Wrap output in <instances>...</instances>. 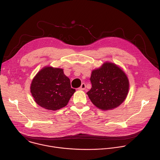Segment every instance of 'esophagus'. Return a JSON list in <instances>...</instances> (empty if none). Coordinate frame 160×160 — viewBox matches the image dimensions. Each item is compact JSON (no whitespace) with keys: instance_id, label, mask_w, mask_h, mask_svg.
Here are the masks:
<instances>
[{"instance_id":"obj_1","label":"esophagus","mask_w":160,"mask_h":160,"mask_svg":"<svg viewBox=\"0 0 160 160\" xmlns=\"http://www.w3.org/2000/svg\"><path fill=\"white\" fill-rule=\"evenodd\" d=\"M86 88V85L85 84V83H82V85H81V86L80 87V88H79V90H85Z\"/></svg>"}]
</instances>
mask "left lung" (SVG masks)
<instances>
[{
    "mask_svg": "<svg viewBox=\"0 0 160 160\" xmlns=\"http://www.w3.org/2000/svg\"><path fill=\"white\" fill-rule=\"evenodd\" d=\"M92 88L87 93L98 108L111 110L118 107L127 98L129 80L121 68L113 62H105L92 70L90 77Z\"/></svg>",
    "mask_w": 160,
    "mask_h": 160,
    "instance_id": "8db88e82",
    "label": "left lung"
}]
</instances>
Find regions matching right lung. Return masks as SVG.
I'll return each instance as SVG.
<instances>
[{
	"label": "right lung",
	"instance_id": "right-lung-1",
	"mask_svg": "<svg viewBox=\"0 0 160 160\" xmlns=\"http://www.w3.org/2000/svg\"><path fill=\"white\" fill-rule=\"evenodd\" d=\"M30 92L35 102L48 110L56 111L66 106L75 92L63 69L45 66L34 77Z\"/></svg>",
	"mask_w": 160,
	"mask_h": 160
}]
</instances>
